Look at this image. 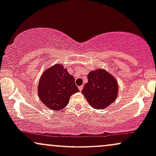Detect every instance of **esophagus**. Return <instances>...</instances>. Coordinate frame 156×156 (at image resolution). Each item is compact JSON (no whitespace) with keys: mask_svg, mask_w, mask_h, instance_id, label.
<instances>
[{"mask_svg":"<svg viewBox=\"0 0 156 156\" xmlns=\"http://www.w3.org/2000/svg\"><path fill=\"white\" fill-rule=\"evenodd\" d=\"M78 89H79L80 91H82V89H83V86H79V87H78Z\"/></svg>","mask_w":156,"mask_h":156,"instance_id":"1","label":"esophagus"}]
</instances>
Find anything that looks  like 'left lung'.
<instances>
[{
	"instance_id": "1",
	"label": "left lung",
	"mask_w": 156,
	"mask_h": 156,
	"mask_svg": "<svg viewBox=\"0 0 156 156\" xmlns=\"http://www.w3.org/2000/svg\"><path fill=\"white\" fill-rule=\"evenodd\" d=\"M88 82L82 89V94L89 105L96 109H103L115 101L118 94L116 78L105 69H96L87 76Z\"/></svg>"
}]
</instances>
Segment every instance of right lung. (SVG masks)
<instances>
[{
	"instance_id": "obj_1",
	"label": "right lung",
	"mask_w": 156,
	"mask_h": 156,
	"mask_svg": "<svg viewBox=\"0 0 156 156\" xmlns=\"http://www.w3.org/2000/svg\"><path fill=\"white\" fill-rule=\"evenodd\" d=\"M78 92L79 89L75 83L74 77L61 64L48 68L39 79V98L51 110L65 108L70 96Z\"/></svg>"
}]
</instances>
